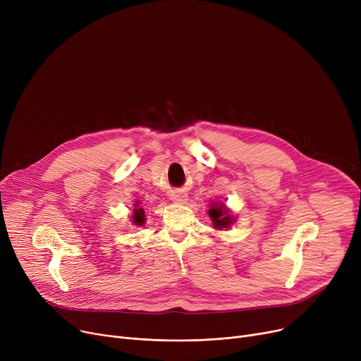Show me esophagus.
Here are the masks:
<instances>
[{"instance_id":"1","label":"esophagus","mask_w":361,"mask_h":361,"mask_svg":"<svg viewBox=\"0 0 361 361\" xmlns=\"http://www.w3.org/2000/svg\"><path fill=\"white\" fill-rule=\"evenodd\" d=\"M171 200L176 202V203H185L187 195L183 193V192H173V193H171Z\"/></svg>"}]
</instances>
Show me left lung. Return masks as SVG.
I'll return each instance as SVG.
<instances>
[{"label":"left lung","instance_id":"left-lung-1","mask_svg":"<svg viewBox=\"0 0 361 361\" xmlns=\"http://www.w3.org/2000/svg\"><path fill=\"white\" fill-rule=\"evenodd\" d=\"M209 216L212 218L214 226L216 230L228 228L233 222V216L228 214V211H225L224 203H212V207L209 209Z\"/></svg>","mask_w":361,"mask_h":361}]
</instances>
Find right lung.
<instances>
[{
    "label": "right lung",
    "mask_w": 361,
    "mask_h": 361,
    "mask_svg": "<svg viewBox=\"0 0 361 361\" xmlns=\"http://www.w3.org/2000/svg\"><path fill=\"white\" fill-rule=\"evenodd\" d=\"M137 206V203H136ZM133 221H135L136 225H142L145 222V212L142 207H137V209H135V216H133Z\"/></svg>",
    "instance_id": "1"
}]
</instances>
